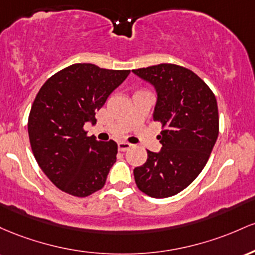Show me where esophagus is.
Segmentation results:
<instances>
[{"label": "esophagus", "instance_id": "1", "mask_svg": "<svg viewBox=\"0 0 255 255\" xmlns=\"http://www.w3.org/2000/svg\"><path fill=\"white\" fill-rule=\"evenodd\" d=\"M131 147H132V144H131V143H128V142H119L118 143V149L120 151H127V150L130 149Z\"/></svg>", "mask_w": 255, "mask_h": 255}]
</instances>
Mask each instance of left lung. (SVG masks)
I'll use <instances>...</instances> for the list:
<instances>
[{"label":"left lung","mask_w":255,"mask_h":255,"mask_svg":"<svg viewBox=\"0 0 255 255\" xmlns=\"http://www.w3.org/2000/svg\"><path fill=\"white\" fill-rule=\"evenodd\" d=\"M156 91L153 119L161 123L159 153L133 170L138 189L155 199L178 194L207 164L219 132L217 100L197 74L173 64L132 70Z\"/></svg>","instance_id":"obj_1"}]
</instances>
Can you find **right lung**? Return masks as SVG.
I'll return each mask as SVG.
<instances>
[{
    "instance_id": "add662e5",
    "label": "right lung",
    "mask_w": 255,
    "mask_h": 255,
    "mask_svg": "<svg viewBox=\"0 0 255 255\" xmlns=\"http://www.w3.org/2000/svg\"><path fill=\"white\" fill-rule=\"evenodd\" d=\"M128 73L74 64L39 89L28 116V138L39 167L60 190L85 197L105 185L118 144L87 136L83 127L95 124L96 111Z\"/></svg>"
}]
</instances>
